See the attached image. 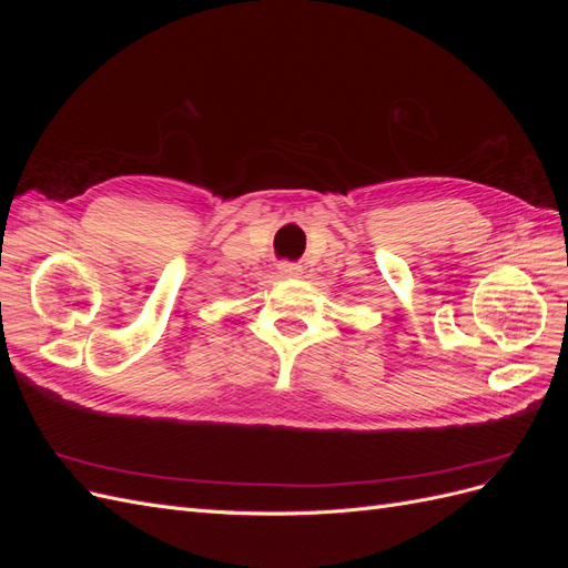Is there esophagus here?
Here are the masks:
<instances>
[{
  "label": "esophagus",
  "instance_id": "34e87169",
  "mask_svg": "<svg viewBox=\"0 0 568 568\" xmlns=\"http://www.w3.org/2000/svg\"><path fill=\"white\" fill-rule=\"evenodd\" d=\"M277 272H280V277H284V280H294L303 272V267L298 263H286L284 261V263L277 265Z\"/></svg>",
  "mask_w": 568,
  "mask_h": 568
}]
</instances>
